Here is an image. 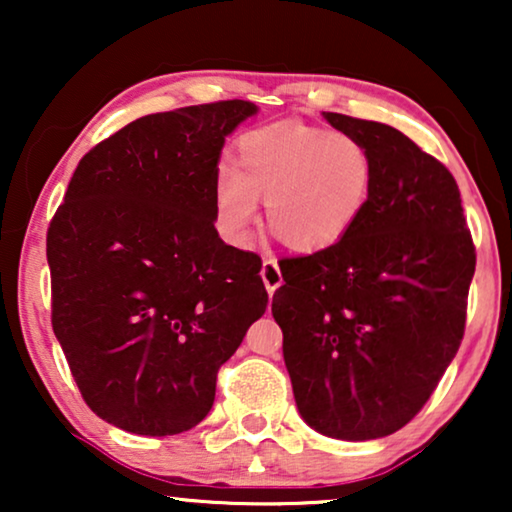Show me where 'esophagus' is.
<instances>
[{"label":"esophagus","instance_id":"esophagus-1","mask_svg":"<svg viewBox=\"0 0 512 512\" xmlns=\"http://www.w3.org/2000/svg\"><path fill=\"white\" fill-rule=\"evenodd\" d=\"M261 277H263V284H265V289H268V293H270V298H272V293H275L279 286H282V272H279V265H277V261L275 258H268V261L263 263V268H261Z\"/></svg>","mask_w":512,"mask_h":512}]
</instances>
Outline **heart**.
Here are the masks:
<instances>
[{
	"instance_id": "obj_1",
	"label": "heart",
	"mask_w": 512,
	"mask_h": 512,
	"mask_svg": "<svg viewBox=\"0 0 512 512\" xmlns=\"http://www.w3.org/2000/svg\"><path fill=\"white\" fill-rule=\"evenodd\" d=\"M375 163L349 132L300 121L258 125L237 137L235 167L219 165L212 202L219 233L244 247L265 221L284 247L300 254L338 244L361 219L373 193Z\"/></svg>"
}]
</instances>
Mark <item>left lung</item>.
Masks as SVG:
<instances>
[{"label": "left lung", "instance_id": "1", "mask_svg": "<svg viewBox=\"0 0 512 512\" xmlns=\"http://www.w3.org/2000/svg\"><path fill=\"white\" fill-rule=\"evenodd\" d=\"M366 144L373 193L333 247L286 258L272 317L300 417L338 440L396 433L464 338L475 247L450 170L391 125L331 114Z\"/></svg>", "mask_w": 512, "mask_h": 512}]
</instances>
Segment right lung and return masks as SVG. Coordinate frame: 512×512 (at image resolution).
<instances>
[{
  "label": "right lung",
  "mask_w": 512,
  "mask_h": 512,
  "mask_svg": "<svg viewBox=\"0 0 512 512\" xmlns=\"http://www.w3.org/2000/svg\"><path fill=\"white\" fill-rule=\"evenodd\" d=\"M258 107L142 116L81 158L46 237L53 333L83 401L137 436L212 410L216 373L268 307L261 258L214 228L226 137Z\"/></svg>",
  "instance_id": "1"
}]
</instances>
